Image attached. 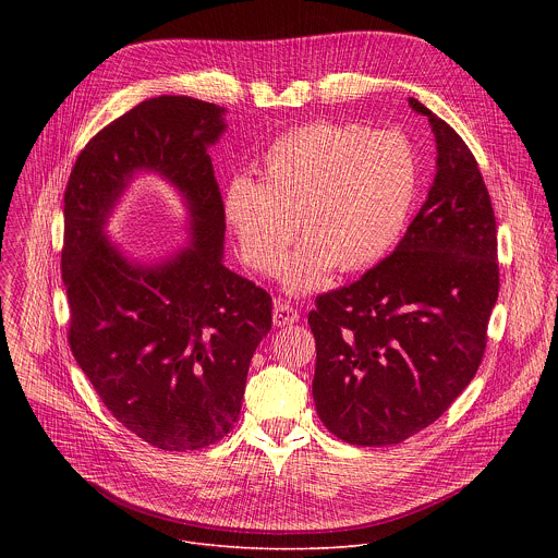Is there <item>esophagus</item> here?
<instances>
[{"label":"esophagus","mask_w":558,"mask_h":558,"mask_svg":"<svg viewBox=\"0 0 558 558\" xmlns=\"http://www.w3.org/2000/svg\"><path fill=\"white\" fill-rule=\"evenodd\" d=\"M300 320L298 308H293L289 302H276L274 306V325L276 327H287Z\"/></svg>","instance_id":"34e87169"}]
</instances>
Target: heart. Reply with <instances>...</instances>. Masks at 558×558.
<instances>
[{
  "mask_svg": "<svg viewBox=\"0 0 558 558\" xmlns=\"http://www.w3.org/2000/svg\"><path fill=\"white\" fill-rule=\"evenodd\" d=\"M417 196L411 145L392 132L315 121L278 136L263 154L260 181L233 177L222 216L243 260L274 276L293 241L284 287L302 293L336 267L355 274L379 263L400 238Z\"/></svg>",
  "mask_w": 558,
  "mask_h": 558,
  "instance_id": "b5f03b06",
  "label": "heart"
}]
</instances>
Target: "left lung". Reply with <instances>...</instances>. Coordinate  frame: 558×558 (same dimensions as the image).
Segmentation results:
<instances>
[{
    "label": "left lung",
    "instance_id": "left-lung-1",
    "mask_svg": "<svg viewBox=\"0 0 558 558\" xmlns=\"http://www.w3.org/2000/svg\"><path fill=\"white\" fill-rule=\"evenodd\" d=\"M437 174L400 245L349 287L315 298L313 400L355 446H390L437 422L482 364L499 295L497 220L463 138L417 99Z\"/></svg>",
    "mask_w": 558,
    "mask_h": 558
}]
</instances>
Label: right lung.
<instances>
[{"instance_id":"right-lung-1","label":"right lung","mask_w":558,"mask_h":558,"mask_svg":"<svg viewBox=\"0 0 558 558\" xmlns=\"http://www.w3.org/2000/svg\"><path fill=\"white\" fill-rule=\"evenodd\" d=\"M222 112L174 95L134 106L88 141L63 194L70 351L112 417L161 450H201L233 428L271 331V295L222 265V196L207 154ZM134 169L166 175L191 203L193 245L154 268L102 235Z\"/></svg>"}]
</instances>
